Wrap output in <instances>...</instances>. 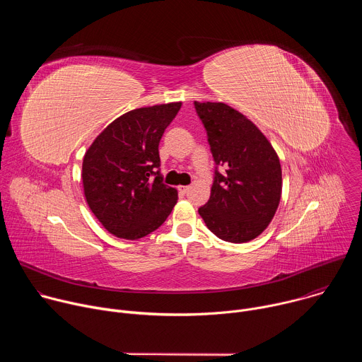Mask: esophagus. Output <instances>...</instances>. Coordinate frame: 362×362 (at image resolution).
<instances>
[{
  "instance_id": "obj_1",
  "label": "esophagus",
  "mask_w": 362,
  "mask_h": 362,
  "mask_svg": "<svg viewBox=\"0 0 362 362\" xmlns=\"http://www.w3.org/2000/svg\"><path fill=\"white\" fill-rule=\"evenodd\" d=\"M189 189H190L189 186H180V187H179V192H180V193H187Z\"/></svg>"
}]
</instances>
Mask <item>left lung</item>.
Segmentation results:
<instances>
[{"label": "left lung", "instance_id": "left-lung-1", "mask_svg": "<svg viewBox=\"0 0 362 362\" xmlns=\"http://www.w3.org/2000/svg\"><path fill=\"white\" fill-rule=\"evenodd\" d=\"M194 109L216 165L211 197L199 215L222 240H252L268 228L281 200L278 154L259 129L228 105L194 101Z\"/></svg>", "mask_w": 362, "mask_h": 362}]
</instances>
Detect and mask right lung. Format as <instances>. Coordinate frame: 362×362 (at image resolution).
I'll use <instances>...</instances> for the list:
<instances>
[{"label":"right lung","mask_w":362,"mask_h":362,"mask_svg":"<svg viewBox=\"0 0 362 362\" xmlns=\"http://www.w3.org/2000/svg\"><path fill=\"white\" fill-rule=\"evenodd\" d=\"M182 103L132 110L103 130L83 160V186L94 216L110 233L139 239L156 230L177 202L163 183L159 143Z\"/></svg>","instance_id":"add662e5"}]
</instances>
